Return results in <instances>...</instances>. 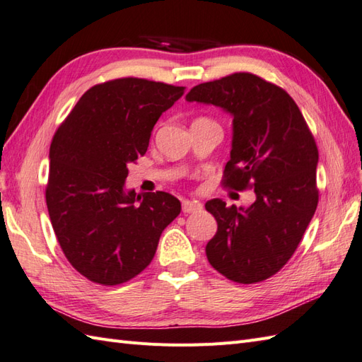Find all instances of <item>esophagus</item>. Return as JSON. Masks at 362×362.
Instances as JSON below:
<instances>
[{"instance_id":"esophagus-1","label":"esophagus","mask_w":362,"mask_h":362,"mask_svg":"<svg viewBox=\"0 0 362 362\" xmlns=\"http://www.w3.org/2000/svg\"><path fill=\"white\" fill-rule=\"evenodd\" d=\"M201 209L199 204H193L190 201L182 202V214H193V211H198Z\"/></svg>"}]
</instances>
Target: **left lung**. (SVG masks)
Wrapping results in <instances>:
<instances>
[{"label":"left lung","instance_id":"obj_1","mask_svg":"<svg viewBox=\"0 0 362 362\" xmlns=\"http://www.w3.org/2000/svg\"><path fill=\"white\" fill-rule=\"evenodd\" d=\"M186 98L232 113L223 186L257 195L249 209L207 202L218 223L207 259L233 283H261L292 258L318 206L315 138L292 96L258 75L235 72L195 86Z\"/></svg>","mask_w":362,"mask_h":362}]
</instances>
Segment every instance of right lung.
<instances>
[{"label": "right lung", "mask_w": 362, "mask_h": 362, "mask_svg": "<svg viewBox=\"0 0 362 362\" xmlns=\"http://www.w3.org/2000/svg\"><path fill=\"white\" fill-rule=\"evenodd\" d=\"M184 87L117 78L87 90L50 144L46 202L72 267L95 284L118 286L155 257L181 202L165 192H124L127 165L148 147L153 126Z\"/></svg>", "instance_id": "1"}]
</instances>
